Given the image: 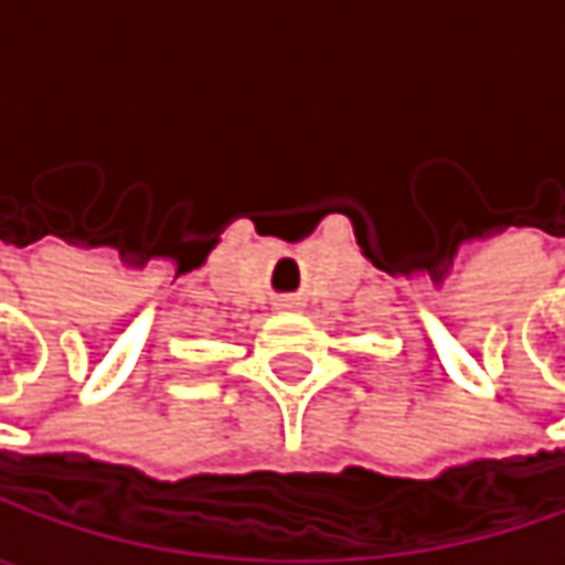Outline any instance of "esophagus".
<instances>
[{"mask_svg":"<svg viewBox=\"0 0 565 565\" xmlns=\"http://www.w3.org/2000/svg\"><path fill=\"white\" fill-rule=\"evenodd\" d=\"M282 305H286V308H289V305H292V301H289V298H282Z\"/></svg>","mask_w":565,"mask_h":565,"instance_id":"34e87169","label":"esophagus"}]
</instances>
